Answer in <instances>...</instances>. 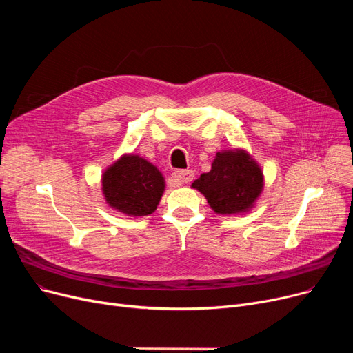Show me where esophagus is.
<instances>
[{
    "label": "esophagus",
    "instance_id": "esophagus-1",
    "mask_svg": "<svg viewBox=\"0 0 353 353\" xmlns=\"http://www.w3.org/2000/svg\"><path fill=\"white\" fill-rule=\"evenodd\" d=\"M194 177L193 170H177L173 173V179L179 183V184H184L192 181Z\"/></svg>",
    "mask_w": 353,
    "mask_h": 353
}]
</instances>
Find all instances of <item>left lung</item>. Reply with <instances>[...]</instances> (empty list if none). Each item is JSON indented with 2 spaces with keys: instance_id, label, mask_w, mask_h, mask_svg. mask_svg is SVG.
<instances>
[{
  "instance_id": "8db88e82",
  "label": "left lung",
  "mask_w": 353,
  "mask_h": 353,
  "mask_svg": "<svg viewBox=\"0 0 353 353\" xmlns=\"http://www.w3.org/2000/svg\"><path fill=\"white\" fill-rule=\"evenodd\" d=\"M219 214L248 212L263 190V173L245 150L219 152L212 170L192 184Z\"/></svg>"
}]
</instances>
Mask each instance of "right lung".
<instances>
[{
	"label": "right lung",
	"instance_id": "right-lung-1",
	"mask_svg": "<svg viewBox=\"0 0 353 353\" xmlns=\"http://www.w3.org/2000/svg\"><path fill=\"white\" fill-rule=\"evenodd\" d=\"M103 194L108 206L127 216H147L164 192V177L156 165L136 154H124L104 172Z\"/></svg>",
	"mask_w": 353,
	"mask_h": 353
}]
</instances>
